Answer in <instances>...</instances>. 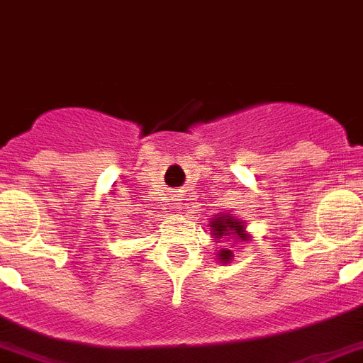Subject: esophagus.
I'll return each mask as SVG.
<instances>
[{
  "instance_id": "34e87169",
  "label": "esophagus",
  "mask_w": 363,
  "mask_h": 363,
  "mask_svg": "<svg viewBox=\"0 0 363 363\" xmlns=\"http://www.w3.org/2000/svg\"><path fill=\"white\" fill-rule=\"evenodd\" d=\"M179 198H181V196H175V201H177V203H181V200H179Z\"/></svg>"
}]
</instances>
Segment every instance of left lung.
<instances>
[{"instance_id":"left-lung-1","label":"left lung","mask_w":363,"mask_h":363,"mask_svg":"<svg viewBox=\"0 0 363 363\" xmlns=\"http://www.w3.org/2000/svg\"><path fill=\"white\" fill-rule=\"evenodd\" d=\"M211 234L215 238H236V240H247V234H245V226H243L242 220L230 217V215H215V218L211 220ZM232 251L230 249H220L218 251V259L220 262H230L232 261Z\"/></svg>"}]
</instances>
